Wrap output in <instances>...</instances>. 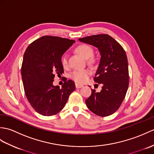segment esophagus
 <instances>
[{
	"label": "esophagus",
	"instance_id": "1",
	"mask_svg": "<svg viewBox=\"0 0 154 154\" xmlns=\"http://www.w3.org/2000/svg\"><path fill=\"white\" fill-rule=\"evenodd\" d=\"M83 87V85L79 84V83H75V87H76L77 89H79V88H81Z\"/></svg>",
	"mask_w": 154,
	"mask_h": 154
}]
</instances>
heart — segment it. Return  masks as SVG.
I'll use <instances>...</instances> for the list:
<instances>
[{
	"mask_svg": "<svg viewBox=\"0 0 154 154\" xmlns=\"http://www.w3.org/2000/svg\"><path fill=\"white\" fill-rule=\"evenodd\" d=\"M76 51L83 58L86 59V60L89 59L93 55V48L87 44H81L79 45V46H77L76 48ZM93 60H90L91 63H93ZM61 63L64 67L67 65V57L66 54L63 55V56L62 57ZM91 73V71L88 69H85L81 70H75L72 72L70 77L75 82L78 83H84L87 82L88 79H89Z\"/></svg>",
	"mask_w": 154,
	"mask_h": 154,
	"instance_id": "b5f03b06",
	"label": "heart"
}]
</instances>
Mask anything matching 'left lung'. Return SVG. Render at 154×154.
<instances>
[{
	"instance_id": "obj_1",
	"label": "left lung",
	"mask_w": 154,
	"mask_h": 154,
	"mask_svg": "<svg viewBox=\"0 0 154 154\" xmlns=\"http://www.w3.org/2000/svg\"><path fill=\"white\" fill-rule=\"evenodd\" d=\"M79 40L97 48L100 55L94 81L101 84L102 89L99 93L91 89V95L85 100L87 106L99 116L111 115L119 109L128 88L126 52L119 42L108 34L93 35Z\"/></svg>"
}]
</instances>
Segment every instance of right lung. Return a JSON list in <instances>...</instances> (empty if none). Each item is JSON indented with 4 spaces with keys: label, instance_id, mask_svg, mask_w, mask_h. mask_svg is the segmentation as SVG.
<instances>
[{
    "label": "right lung",
    "instance_id": "obj_1",
    "mask_svg": "<svg viewBox=\"0 0 154 154\" xmlns=\"http://www.w3.org/2000/svg\"><path fill=\"white\" fill-rule=\"evenodd\" d=\"M75 40L44 35L28 45L23 57L22 79L25 94L33 109L50 116L63 109L75 83L65 79L61 88L53 85L55 74L63 73L61 57Z\"/></svg>",
    "mask_w": 154,
    "mask_h": 154
}]
</instances>
